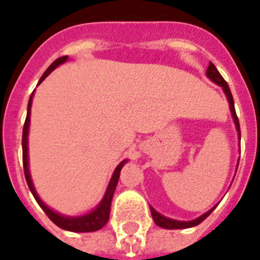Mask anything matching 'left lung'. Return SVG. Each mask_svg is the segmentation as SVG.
Returning <instances> with one entry per match:
<instances>
[{
    "instance_id": "obj_1",
    "label": "left lung",
    "mask_w": 260,
    "mask_h": 260,
    "mask_svg": "<svg viewBox=\"0 0 260 260\" xmlns=\"http://www.w3.org/2000/svg\"><path fill=\"white\" fill-rule=\"evenodd\" d=\"M207 77L211 80L212 82H215L216 85L221 86V89L224 92L225 97H227V101H229V105H230V111H231V116H233V120H234V124L236 126V131H238V137H239V143H240V126H239V120H238V116H236V112H235V105H234V99H233V94H231V90H230V86L229 84L224 81V79L221 77V75L219 73V71L215 68V65L212 62H210L208 65V68H207L206 72ZM236 170H238V167H236ZM216 208V206H214L211 210H208L206 214L200 215L199 218L193 219V220H187V221H183V220H175V219H171V218H167L164 215L159 214L157 211L153 208V207L149 206V210H151V214H152V218H153V221L156 223V225H159L161 229H166V230H180V229H191V227H195V225L200 224L204 219L208 216V215L212 212V211Z\"/></svg>"
}]
</instances>
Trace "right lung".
Here are the masks:
<instances>
[{
  "label": "right lung",
  "instance_id": "obj_1",
  "mask_svg": "<svg viewBox=\"0 0 260 260\" xmlns=\"http://www.w3.org/2000/svg\"><path fill=\"white\" fill-rule=\"evenodd\" d=\"M68 60V56L60 57L57 58L56 61H53L50 67L45 71V73L41 76L39 84L40 85L45 77L52 73L54 69L58 67V65L64 64L65 61ZM33 94L35 92L30 94V99H29V103H27V113H26V120H25L24 129H22V163H24V172H25V179H26V183L29 185V189L35 196L36 202L40 204L44 212L48 215V218L53 221L54 224L58 225L60 229L67 230V231H72V233H93L97 230L103 229L107 223H108L109 219V212H111V203L112 199H113V193H115L116 185H117V181L120 178V171L124 167V164L128 161V159L123 160L119 166L115 168V172L112 175L111 180H109L108 188L105 191L103 199L93 210L88 212V214L79 215V216H67V215L58 214L57 211H53L50 207L46 206L44 202L41 200V198L39 196L37 191L35 188V184H33V180H31L30 171H29V151H27V135H29V125H30V108H31V101H33Z\"/></svg>",
  "mask_w": 260,
  "mask_h": 260
}]
</instances>
